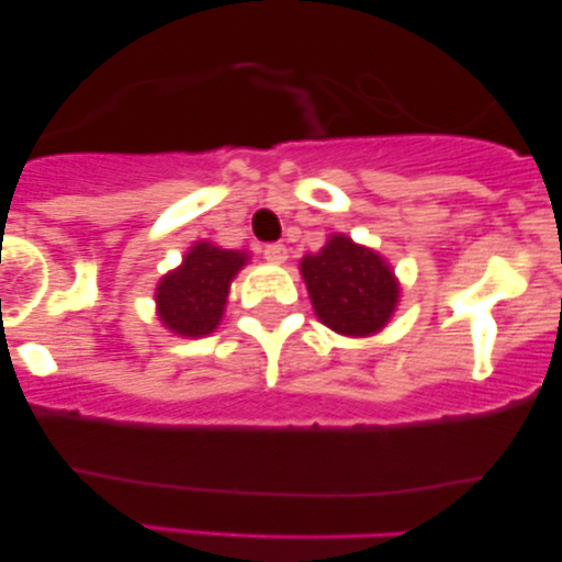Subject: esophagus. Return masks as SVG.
Returning <instances> with one entry per match:
<instances>
[{"instance_id":"34e87169","label":"esophagus","mask_w":562,"mask_h":562,"mask_svg":"<svg viewBox=\"0 0 562 562\" xmlns=\"http://www.w3.org/2000/svg\"><path fill=\"white\" fill-rule=\"evenodd\" d=\"M263 259H267L269 263H285L288 261V248L285 245L280 243H272L263 248Z\"/></svg>"}]
</instances>
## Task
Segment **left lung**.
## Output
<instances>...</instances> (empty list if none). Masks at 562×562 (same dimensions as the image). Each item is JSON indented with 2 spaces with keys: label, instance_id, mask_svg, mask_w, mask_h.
<instances>
[{
  "label": "left lung",
  "instance_id": "8db88e82",
  "mask_svg": "<svg viewBox=\"0 0 562 562\" xmlns=\"http://www.w3.org/2000/svg\"><path fill=\"white\" fill-rule=\"evenodd\" d=\"M301 274L319 322L340 335L383 330L398 303V282L383 256L346 235H333L319 254L303 256Z\"/></svg>",
  "mask_w": 562,
  "mask_h": 562
}]
</instances>
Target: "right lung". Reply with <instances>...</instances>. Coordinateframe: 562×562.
Here are the masks:
<instances>
[{"mask_svg": "<svg viewBox=\"0 0 562 562\" xmlns=\"http://www.w3.org/2000/svg\"><path fill=\"white\" fill-rule=\"evenodd\" d=\"M248 261L243 250L198 243L187 250L182 267L160 277L156 288L158 317L182 338L214 333L227 306L229 285Z\"/></svg>", "mask_w": 562, "mask_h": 562, "instance_id": "right-lung-1", "label": "right lung"}]
</instances>
